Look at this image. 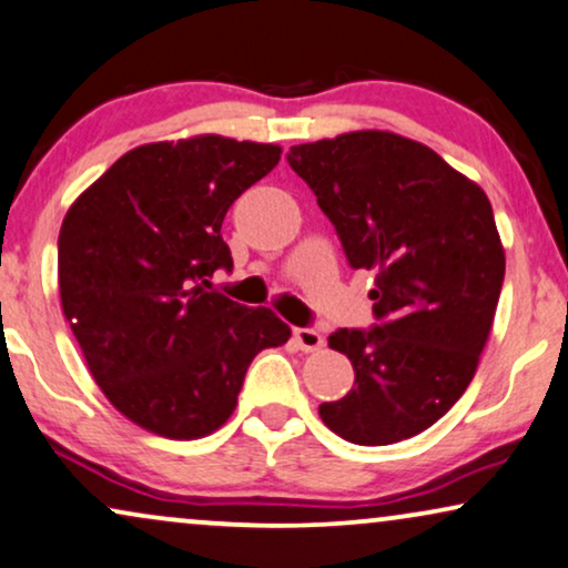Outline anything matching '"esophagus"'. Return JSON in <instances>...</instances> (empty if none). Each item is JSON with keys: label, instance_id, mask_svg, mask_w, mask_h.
I'll return each instance as SVG.
<instances>
[{"label": "esophagus", "instance_id": "1", "mask_svg": "<svg viewBox=\"0 0 568 568\" xmlns=\"http://www.w3.org/2000/svg\"><path fill=\"white\" fill-rule=\"evenodd\" d=\"M293 337H296L301 351H306V353L320 351V347L324 345L322 332H316L314 327H296V329H293Z\"/></svg>", "mask_w": 568, "mask_h": 568}]
</instances>
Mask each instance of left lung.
I'll return each instance as SVG.
<instances>
[{"label": "left lung", "mask_w": 568, "mask_h": 568, "mask_svg": "<svg viewBox=\"0 0 568 568\" xmlns=\"http://www.w3.org/2000/svg\"><path fill=\"white\" fill-rule=\"evenodd\" d=\"M291 169L335 225L353 270H376V324L329 347L355 382L322 403L324 426L361 447L403 442L473 382L504 285V246L483 189L420 142L351 132L296 145Z\"/></svg>", "instance_id": "8db88e82"}]
</instances>
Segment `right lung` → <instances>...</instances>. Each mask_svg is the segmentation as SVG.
<instances>
[{
    "label": "right lung",
    "instance_id": "add662e5",
    "mask_svg": "<svg viewBox=\"0 0 568 568\" xmlns=\"http://www.w3.org/2000/svg\"><path fill=\"white\" fill-rule=\"evenodd\" d=\"M277 161V145L217 134L153 142L121 155L64 217L67 322L111 405L158 436L213 434L254 355L288 343L270 308L207 291L215 270H233L225 213Z\"/></svg>",
    "mask_w": 568,
    "mask_h": 568
}]
</instances>
